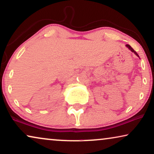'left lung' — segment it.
Here are the masks:
<instances>
[{
  "label": "left lung",
  "mask_w": 154,
  "mask_h": 154,
  "mask_svg": "<svg viewBox=\"0 0 154 154\" xmlns=\"http://www.w3.org/2000/svg\"><path fill=\"white\" fill-rule=\"evenodd\" d=\"M125 46H126V47H128V49H130V50H131V51H132V52H134V53H135V54H136V55H137V56H138V57H140V56H139V55H138V54H137V52H136V51H135V50H134V49H133V48H132V47H131V46H130V45H125Z\"/></svg>",
  "instance_id": "obj_1"
}]
</instances>
